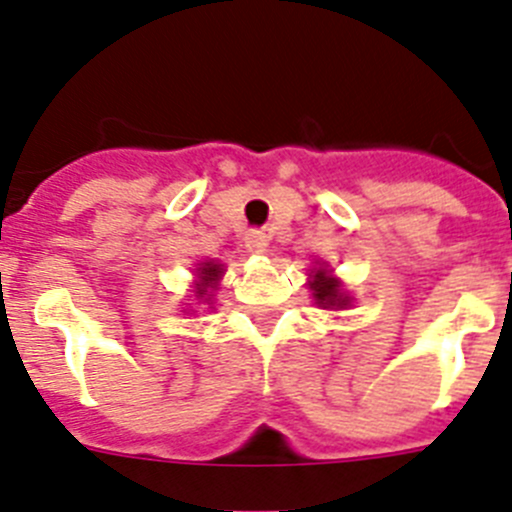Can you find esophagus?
Instances as JSON below:
<instances>
[{
	"instance_id": "34e87169",
	"label": "esophagus",
	"mask_w": 512,
	"mask_h": 512,
	"mask_svg": "<svg viewBox=\"0 0 512 512\" xmlns=\"http://www.w3.org/2000/svg\"><path fill=\"white\" fill-rule=\"evenodd\" d=\"M245 242H247V250L255 252V255H262V252H267L270 237H267L265 232H257V229H252V232L245 237Z\"/></svg>"
}]
</instances>
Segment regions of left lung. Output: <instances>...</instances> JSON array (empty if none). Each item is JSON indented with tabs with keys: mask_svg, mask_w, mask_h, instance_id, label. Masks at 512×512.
I'll use <instances>...</instances> for the list:
<instances>
[{
	"mask_svg": "<svg viewBox=\"0 0 512 512\" xmlns=\"http://www.w3.org/2000/svg\"><path fill=\"white\" fill-rule=\"evenodd\" d=\"M308 285H311L316 303H321V306L342 308L349 303V298L344 296L342 288H339V283H336L334 278H329V275H326V270H316V278H313Z\"/></svg>",
	"mask_w": 512,
	"mask_h": 512,
	"instance_id": "8db88e82",
	"label": "left lung"
}]
</instances>
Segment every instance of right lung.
<instances>
[{
	"instance_id": "right-lung-1",
	"label": "right lung",
	"mask_w": 512,
	"mask_h": 512,
	"mask_svg": "<svg viewBox=\"0 0 512 512\" xmlns=\"http://www.w3.org/2000/svg\"><path fill=\"white\" fill-rule=\"evenodd\" d=\"M199 275H201V280H204L201 285L211 283V280H216L219 275H222V265H214V262H204V265L199 267ZM199 293H201V290H199Z\"/></svg>"
}]
</instances>
